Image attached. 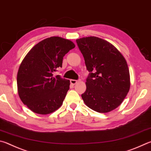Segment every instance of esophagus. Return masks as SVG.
<instances>
[{"label": "esophagus", "mask_w": 151, "mask_h": 151, "mask_svg": "<svg viewBox=\"0 0 151 151\" xmlns=\"http://www.w3.org/2000/svg\"><path fill=\"white\" fill-rule=\"evenodd\" d=\"M70 84H71L75 85V84H76V83H78V81H77V80H73V79H71V80L70 81Z\"/></svg>", "instance_id": "esophagus-1"}]
</instances>
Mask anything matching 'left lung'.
I'll list each match as a JSON object with an SVG mask.
<instances>
[{
	"label": "left lung",
	"mask_w": 151,
	"mask_h": 151,
	"mask_svg": "<svg viewBox=\"0 0 151 151\" xmlns=\"http://www.w3.org/2000/svg\"><path fill=\"white\" fill-rule=\"evenodd\" d=\"M87 70L86 90L81 95L85 104L99 113H107L122 103L129 90V71L125 59L114 46L90 36L76 40Z\"/></svg>",
	"instance_id": "8db88e82"
}]
</instances>
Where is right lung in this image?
Returning <instances> with one entry per match:
<instances>
[{
  "mask_svg": "<svg viewBox=\"0 0 151 151\" xmlns=\"http://www.w3.org/2000/svg\"><path fill=\"white\" fill-rule=\"evenodd\" d=\"M75 47L70 40L51 37L38 43L24 57L17 75L18 92L30 110L45 115L61 106L70 81L53 73L62 67L63 57Z\"/></svg>",
  "mask_w": 151,
  "mask_h": 151,
  "instance_id": "add662e5",
  "label": "right lung"
}]
</instances>
